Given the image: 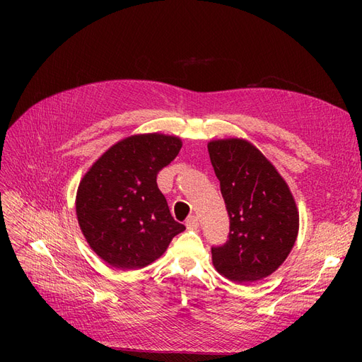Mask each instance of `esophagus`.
<instances>
[{
  "label": "esophagus",
  "mask_w": 362,
  "mask_h": 362,
  "mask_svg": "<svg viewBox=\"0 0 362 362\" xmlns=\"http://www.w3.org/2000/svg\"><path fill=\"white\" fill-rule=\"evenodd\" d=\"M185 226H187V229H198L199 228V221H198V217L196 216H189V218H187V222H185Z\"/></svg>",
  "instance_id": "34e87169"
}]
</instances>
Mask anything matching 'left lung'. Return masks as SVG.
Returning <instances> with one entry per match:
<instances>
[{
	"label": "left lung",
	"instance_id": "left-lung-1",
	"mask_svg": "<svg viewBox=\"0 0 362 362\" xmlns=\"http://www.w3.org/2000/svg\"><path fill=\"white\" fill-rule=\"evenodd\" d=\"M208 154L229 216L228 240L211 247L216 270L238 284L272 275L294 246L299 214L273 164L242 139L214 140Z\"/></svg>",
	"mask_w": 362,
	"mask_h": 362
}]
</instances>
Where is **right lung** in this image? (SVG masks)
<instances>
[{"mask_svg": "<svg viewBox=\"0 0 362 362\" xmlns=\"http://www.w3.org/2000/svg\"><path fill=\"white\" fill-rule=\"evenodd\" d=\"M181 140L139 134L117 141L84 175L76 217L87 243L112 267L141 269L160 258L185 226L175 221L157 185Z\"/></svg>", "mask_w": 362, "mask_h": 362, "instance_id": "1", "label": "right lung"}]
</instances>
